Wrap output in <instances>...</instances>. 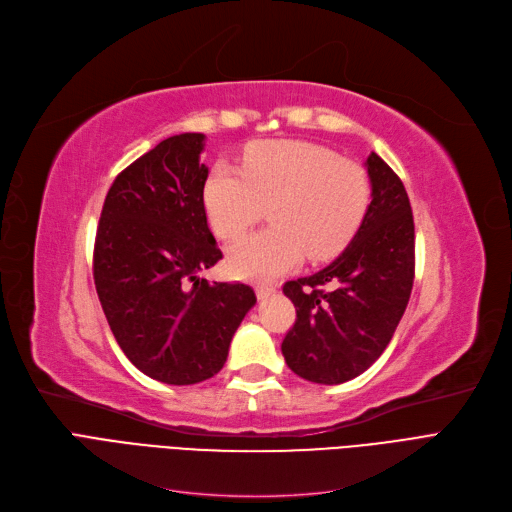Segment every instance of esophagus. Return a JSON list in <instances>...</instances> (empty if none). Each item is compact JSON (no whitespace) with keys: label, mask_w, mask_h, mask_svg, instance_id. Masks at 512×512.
Wrapping results in <instances>:
<instances>
[{"label":"esophagus","mask_w":512,"mask_h":512,"mask_svg":"<svg viewBox=\"0 0 512 512\" xmlns=\"http://www.w3.org/2000/svg\"><path fill=\"white\" fill-rule=\"evenodd\" d=\"M275 292H277V286H273V284H258V286H256V294H258L260 301H264V298L273 296Z\"/></svg>","instance_id":"esophagus-1"}]
</instances>
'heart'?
<instances>
[{
  "label": "heart",
  "mask_w": 512,
  "mask_h": 512,
  "mask_svg": "<svg viewBox=\"0 0 512 512\" xmlns=\"http://www.w3.org/2000/svg\"><path fill=\"white\" fill-rule=\"evenodd\" d=\"M373 199L366 169L330 148L275 139L248 148L241 171L224 161L209 169L203 205L214 231L235 239L269 207L271 226L228 248V269L271 279L309 260L337 256L354 239Z\"/></svg>",
  "instance_id": "b5f03b06"
}]
</instances>
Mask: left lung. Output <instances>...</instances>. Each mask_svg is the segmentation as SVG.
Masks as SVG:
<instances>
[{"label":"left lung","mask_w":512,"mask_h":512,"mask_svg":"<svg viewBox=\"0 0 512 512\" xmlns=\"http://www.w3.org/2000/svg\"><path fill=\"white\" fill-rule=\"evenodd\" d=\"M366 171L373 201L354 239L326 269L284 284L296 322L281 354L298 377L313 383L337 385L362 375L392 341L413 290L409 195L375 152Z\"/></svg>","instance_id":"obj_1"}]
</instances>
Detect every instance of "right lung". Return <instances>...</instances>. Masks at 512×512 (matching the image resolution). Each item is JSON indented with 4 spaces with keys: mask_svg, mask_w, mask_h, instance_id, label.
I'll use <instances>...</instances> for the list:
<instances>
[{
    "mask_svg": "<svg viewBox=\"0 0 512 512\" xmlns=\"http://www.w3.org/2000/svg\"><path fill=\"white\" fill-rule=\"evenodd\" d=\"M203 133H182L118 173L97 226L93 277L112 334L144 375L169 385L220 373L256 294L199 277L222 258L207 226Z\"/></svg>",
    "mask_w": 512,
    "mask_h": 512,
    "instance_id": "obj_1",
    "label": "right lung"
}]
</instances>
